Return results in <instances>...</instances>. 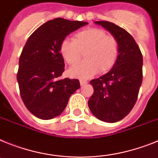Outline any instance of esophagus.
<instances>
[{
  "label": "esophagus",
  "mask_w": 158,
  "mask_h": 158,
  "mask_svg": "<svg viewBox=\"0 0 158 158\" xmlns=\"http://www.w3.org/2000/svg\"><path fill=\"white\" fill-rule=\"evenodd\" d=\"M79 82H80V85H81V86H83V85L87 84V80H84V79H79Z\"/></svg>",
  "instance_id": "34e87169"
}]
</instances>
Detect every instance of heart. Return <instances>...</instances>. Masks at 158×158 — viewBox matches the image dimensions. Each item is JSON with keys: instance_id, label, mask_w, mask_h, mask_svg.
<instances>
[{"instance_id": "obj_1", "label": "heart", "mask_w": 158, "mask_h": 158, "mask_svg": "<svg viewBox=\"0 0 158 158\" xmlns=\"http://www.w3.org/2000/svg\"><path fill=\"white\" fill-rule=\"evenodd\" d=\"M60 53L69 65H75L84 54L83 62L68 71L72 77L88 79L97 71L112 68L119 54L118 42L100 28H87L79 31L74 40L66 39L60 45Z\"/></svg>"}]
</instances>
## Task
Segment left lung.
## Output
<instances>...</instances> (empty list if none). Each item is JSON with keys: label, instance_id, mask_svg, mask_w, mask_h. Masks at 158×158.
<instances>
[{"label": "left lung", "instance_id": "1", "mask_svg": "<svg viewBox=\"0 0 158 158\" xmlns=\"http://www.w3.org/2000/svg\"><path fill=\"white\" fill-rule=\"evenodd\" d=\"M117 40L119 54L113 68L90 83L94 93L88 101L90 111L106 123L124 118L133 109L142 82L143 59L133 36L123 28L108 21H95Z\"/></svg>", "mask_w": 158, "mask_h": 158}]
</instances>
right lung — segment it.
Listing matches in <instances>:
<instances>
[{
    "label": "right lung",
    "mask_w": 158,
    "mask_h": 158,
    "mask_svg": "<svg viewBox=\"0 0 158 158\" xmlns=\"http://www.w3.org/2000/svg\"><path fill=\"white\" fill-rule=\"evenodd\" d=\"M87 24L56 18L39 27L26 42L16 79L24 105L38 118L48 120L62 114L80 87L78 79H60L65 66L60 45L67 35Z\"/></svg>",
    "instance_id": "1"
}]
</instances>
